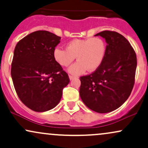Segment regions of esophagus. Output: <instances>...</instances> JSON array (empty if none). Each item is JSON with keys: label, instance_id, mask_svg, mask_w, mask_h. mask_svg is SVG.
Here are the masks:
<instances>
[{"label": "esophagus", "instance_id": "obj_1", "mask_svg": "<svg viewBox=\"0 0 148 148\" xmlns=\"http://www.w3.org/2000/svg\"><path fill=\"white\" fill-rule=\"evenodd\" d=\"M76 77H75V76H73V75H69V78H70L71 80H72V79H73L74 78H75Z\"/></svg>", "mask_w": 148, "mask_h": 148}]
</instances>
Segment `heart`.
Here are the masks:
<instances>
[{
  "instance_id": "obj_1",
  "label": "heart",
  "mask_w": 148,
  "mask_h": 148,
  "mask_svg": "<svg viewBox=\"0 0 148 148\" xmlns=\"http://www.w3.org/2000/svg\"><path fill=\"white\" fill-rule=\"evenodd\" d=\"M107 52V44L102 38L73 39L66 48L56 47L54 50L55 60L62 66H68L77 58V62L69 67V72L79 75L86 71H94L102 64Z\"/></svg>"
}]
</instances>
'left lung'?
<instances>
[{"label": "left lung", "instance_id": "left-lung-1", "mask_svg": "<svg viewBox=\"0 0 148 148\" xmlns=\"http://www.w3.org/2000/svg\"><path fill=\"white\" fill-rule=\"evenodd\" d=\"M98 35L107 42L105 60L94 72L79 78V95L86 107L104 114L116 110L129 98L137 60L132 46L122 34L105 30L95 34Z\"/></svg>", "mask_w": 148, "mask_h": 148}]
</instances>
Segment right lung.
Listing matches in <instances>:
<instances>
[{
	"label": "right lung",
	"instance_id": "add662e5",
	"mask_svg": "<svg viewBox=\"0 0 148 148\" xmlns=\"http://www.w3.org/2000/svg\"><path fill=\"white\" fill-rule=\"evenodd\" d=\"M60 36L46 30L30 33L16 45L11 75L19 99L36 112L57 105L69 75L55 60L53 52Z\"/></svg>",
	"mask_w": 148,
	"mask_h": 148
}]
</instances>
